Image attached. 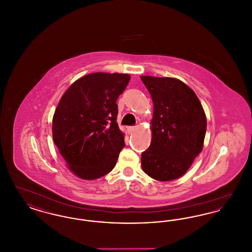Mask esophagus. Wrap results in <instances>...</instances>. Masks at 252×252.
<instances>
[{
    "mask_svg": "<svg viewBox=\"0 0 252 252\" xmlns=\"http://www.w3.org/2000/svg\"><path fill=\"white\" fill-rule=\"evenodd\" d=\"M137 129V126H129V127H127V130L129 133H132L133 131H135Z\"/></svg>",
    "mask_w": 252,
    "mask_h": 252,
    "instance_id": "1",
    "label": "esophagus"
}]
</instances>
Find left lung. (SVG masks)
Wrapping results in <instances>:
<instances>
[{"label": "left lung", "instance_id": "8db88e82", "mask_svg": "<svg viewBox=\"0 0 252 252\" xmlns=\"http://www.w3.org/2000/svg\"><path fill=\"white\" fill-rule=\"evenodd\" d=\"M153 101L152 140L142 154V168L159 181L177 180L202 151L207 119L194 92L174 77L142 75Z\"/></svg>", "mask_w": 252, "mask_h": 252}]
</instances>
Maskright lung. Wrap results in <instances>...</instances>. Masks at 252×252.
Masks as SVG:
<instances>
[{"mask_svg":"<svg viewBox=\"0 0 252 252\" xmlns=\"http://www.w3.org/2000/svg\"><path fill=\"white\" fill-rule=\"evenodd\" d=\"M129 80L127 73H89L61 97L53 116V140L77 178L96 180L115 166L125 146L116 101Z\"/></svg>","mask_w":252,"mask_h":252,"instance_id":"right-lung-1","label":"right lung"}]
</instances>
